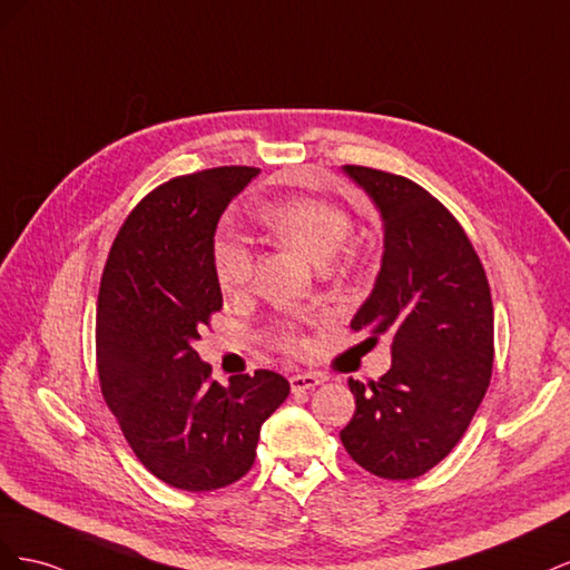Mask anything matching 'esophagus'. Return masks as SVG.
I'll return each instance as SVG.
<instances>
[{
  "label": "esophagus",
  "mask_w": 570,
  "mask_h": 570,
  "mask_svg": "<svg viewBox=\"0 0 570 570\" xmlns=\"http://www.w3.org/2000/svg\"><path fill=\"white\" fill-rule=\"evenodd\" d=\"M323 383V377L316 373H297L289 377V387L292 392H304V390H314L316 385Z\"/></svg>",
  "instance_id": "obj_1"
}]
</instances>
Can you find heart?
Listing matches in <instances>:
<instances>
[{
    "instance_id": "1",
    "label": "heart",
    "mask_w": 570,
    "mask_h": 570,
    "mask_svg": "<svg viewBox=\"0 0 570 570\" xmlns=\"http://www.w3.org/2000/svg\"><path fill=\"white\" fill-rule=\"evenodd\" d=\"M258 223L283 243L299 249L314 264L323 266L344 247L352 235V218L340 206L314 197H287L262 206ZM252 273V254L237 235H218L214 243V275L223 289L245 285ZM275 340L287 352H299L304 340L295 325H281Z\"/></svg>"
}]
</instances>
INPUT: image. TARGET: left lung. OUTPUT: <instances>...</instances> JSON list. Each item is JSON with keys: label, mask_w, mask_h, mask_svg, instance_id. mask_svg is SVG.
I'll use <instances>...</instances> for the list:
<instances>
[{"label": "left lung", "mask_w": 570, "mask_h": 570, "mask_svg": "<svg viewBox=\"0 0 570 570\" xmlns=\"http://www.w3.org/2000/svg\"><path fill=\"white\" fill-rule=\"evenodd\" d=\"M383 220V258L352 331L390 340L377 383L350 377L354 419L340 433L368 473L411 480L463 438L490 385L494 308L488 275L459 220L409 178L342 166Z\"/></svg>", "instance_id": "1"}]
</instances>
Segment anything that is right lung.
Here are the masks:
<instances>
[{
  "mask_svg": "<svg viewBox=\"0 0 570 570\" xmlns=\"http://www.w3.org/2000/svg\"><path fill=\"white\" fill-rule=\"evenodd\" d=\"M258 168L223 166L149 193L118 230L97 302L101 394L135 456L166 485L209 492L254 463L262 423L289 394L281 373L212 381L195 352L223 306L214 235Z\"/></svg>",
  "mask_w": 570,
  "mask_h": 570,
  "instance_id": "obj_1",
  "label": "right lung"
}]
</instances>
